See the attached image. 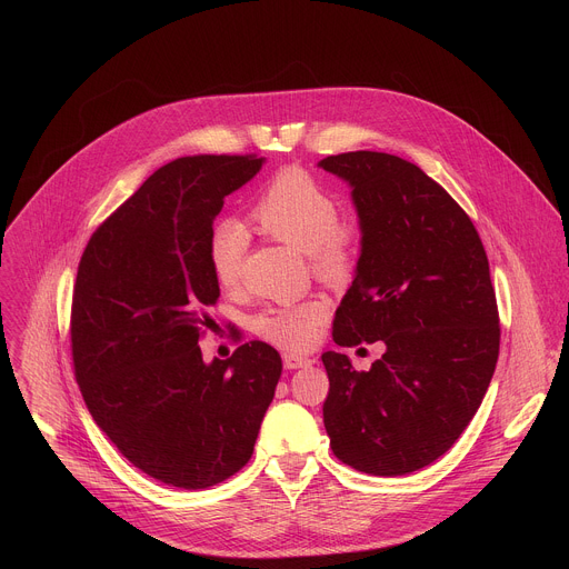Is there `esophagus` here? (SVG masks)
<instances>
[{"label": "esophagus", "mask_w": 569, "mask_h": 569, "mask_svg": "<svg viewBox=\"0 0 569 569\" xmlns=\"http://www.w3.org/2000/svg\"><path fill=\"white\" fill-rule=\"evenodd\" d=\"M312 360L306 356H297V353H283V367L286 369H301V367H310Z\"/></svg>", "instance_id": "esophagus-1"}]
</instances>
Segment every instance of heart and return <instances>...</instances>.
Listing matches in <instances>:
<instances>
[{"label":"heart","instance_id":"1","mask_svg":"<svg viewBox=\"0 0 569 569\" xmlns=\"http://www.w3.org/2000/svg\"><path fill=\"white\" fill-rule=\"evenodd\" d=\"M254 227L283 246L308 254L312 272L329 283H345L356 268L358 231L342 224L336 198L301 169L279 171L259 193L250 209ZM250 246V233L236 220H220L209 231L207 257L218 286L236 288L242 274V261ZM329 303L321 299H301L263 308L252 327L254 331L288 351H301L317 338Z\"/></svg>","mask_w":569,"mask_h":569}]
</instances>
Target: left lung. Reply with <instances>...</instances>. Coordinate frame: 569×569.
<instances>
[{
	"label": "left lung",
	"mask_w": 569,
	"mask_h": 569,
	"mask_svg": "<svg viewBox=\"0 0 569 569\" xmlns=\"http://www.w3.org/2000/svg\"><path fill=\"white\" fill-rule=\"evenodd\" d=\"M317 167L351 187L362 233L333 340L385 345L367 371L321 353L323 426L347 466L408 475L452 448L491 385L500 317L489 259L466 211L412 161L356 150Z\"/></svg>",
	"instance_id": "obj_1"
}]
</instances>
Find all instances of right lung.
Returning a JSON list of instances; mask_svg holds the SVG:
<instances>
[{
    "mask_svg": "<svg viewBox=\"0 0 569 569\" xmlns=\"http://www.w3.org/2000/svg\"><path fill=\"white\" fill-rule=\"evenodd\" d=\"M257 154L180 157L154 171L90 238L71 299V356L97 426L146 475L209 489L254 452L281 378L266 342L202 360L220 297L207 242Z\"/></svg>",
    "mask_w": 569,
    "mask_h": 569,
    "instance_id": "add662e5",
    "label": "right lung"
}]
</instances>
